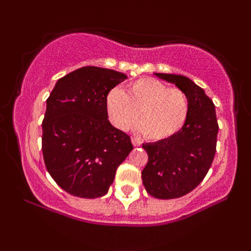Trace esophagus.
Masks as SVG:
<instances>
[{
	"label": "esophagus",
	"instance_id": "34e87169",
	"mask_svg": "<svg viewBox=\"0 0 251 251\" xmlns=\"http://www.w3.org/2000/svg\"><path fill=\"white\" fill-rule=\"evenodd\" d=\"M132 144H133V146H139L140 145V144H142V143H140V140L139 139H138V138H134V137H132Z\"/></svg>",
	"mask_w": 251,
	"mask_h": 251
}]
</instances>
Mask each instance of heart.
Masks as SVG:
<instances>
[{"label": "heart", "instance_id": "b5f03b06", "mask_svg": "<svg viewBox=\"0 0 251 251\" xmlns=\"http://www.w3.org/2000/svg\"><path fill=\"white\" fill-rule=\"evenodd\" d=\"M106 111L111 123L119 129L135 124L150 140L168 139L183 127L188 119L189 100L178 87H169L154 77H140L128 83L126 91L109 89Z\"/></svg>", "mask_w": 251, "mask_h": 251}]
</instances>
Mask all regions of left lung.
Masks as SVG:
<instances>
[{"label":"left lung","mask_w":251,"mask_h":251,"mask_svg":"<svg viewBox=\"0 0 251 251\" xmlns=\"http://www.w3.org/2000/svg\"><path fill=\"white\" fill-rule=\"evenodd\" d=\"M186 94L189 114L177 133L143 144L149 160L142 171L143 184L152 197L172 200L197 188L208 174L216 153L218 123L212 100L189 77L154 73Z\"/></svg>","instance_id":"8db88e82"}]
</instances>
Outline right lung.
<instances>
[{
	"label": "right lung",
	"instance_id": "obj_1",
	"mask_svg": "<svg viewBox=\"0 0 251 251\" xmlns=\"http://www.w3.org/2000/svg\"><path fill=\"white\" fill-rule=\"evenodd\" d=\"M107 68L86 66L57 80L42 122L45 165L68 194L98 198L107 194L118 166L133 149L131 138L111 125L109 89L126 79Z\"/></svg>",
	"mask_w": 251,
	"mask_h": 251
}]
</instances>
